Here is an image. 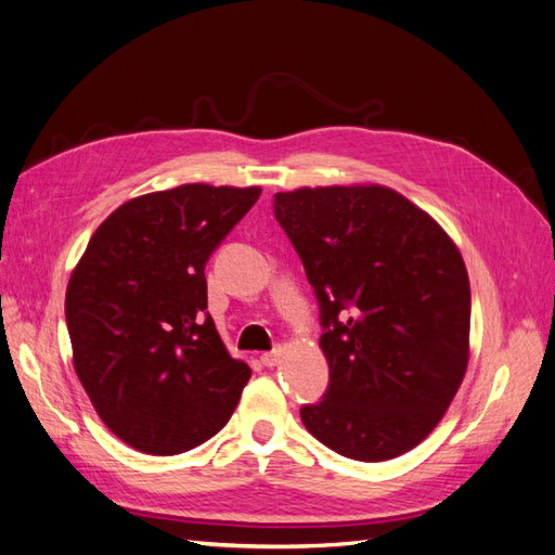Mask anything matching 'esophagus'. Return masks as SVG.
Listing matches in <instances>:
<instances>
[{"mask_svg": "<svg viewBox=\"0 0 555 555\" xmlns=\"http://www.w3.org/2000/svg\"><path fill=\"white\" fill-rule=\"evenodd\" d=\"M279 361H281V349H274V351H267V353H262V363H264L267 367H274Z\"/></svg>", "mask_w": 555, "mask_h": 555, "instance_id": "esophagus-1", "label": "esophagus"}]
</instances>
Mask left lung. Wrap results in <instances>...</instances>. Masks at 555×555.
<instances>
[{
    "instance_id": "left-lung-1",
    "label": "left lung",
    "mask_w": 555,
    "mask_h": 555,
    "mask_svg": "<svg viewBox=\"0 0 555 555\" xmlns=\"http://www.w3.org/2000/svg\"><path fill=\"white\" fill-rule=\"evenodd\" d=\"M274 212L325 328L331 385L302 408L307 431L359 462L413 450L443 420L468 365L472 288L457 244L375 182L276 192Z\"/></svg>"
}]
</instances>
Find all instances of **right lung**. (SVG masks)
Instances as JSON below:
<instances>
[{"instance_id": "add662e5", "label": "right lung", "mask_w": 555, "mask_h": 555, "mask_svg": "<svg viewBox=\"0 0 555 555\" xmlns=\"http://www.w3.org/2000/svg\"><path fill=\"white\" fill-rule=\"evenodd\" d=\"M260 188L206 182L112 210L73 269V365L107 429L147 454H180L230 422L250 367L206 314L204 267Z\"/></svg>"}]
</instances>
